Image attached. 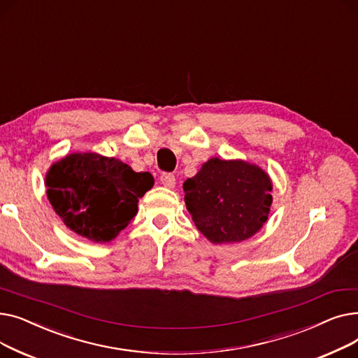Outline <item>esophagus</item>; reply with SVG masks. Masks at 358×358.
Instances as JSON below:
<instances>
[{"label": "esophagus", "instance_id": "1", "mask_svg": "<svg viewBox=\"0 0 358 358\" xmlns=\"http://www.w3.org/2000/svg\"><path fill=\"white\" fill-rule=\"evenodd\" d=\"M159 181L164 187H166V189H174V187H176V177L173 174H168V173L162 174Z\"/></svg>", "mask_w": 358, "mask_h": 358}]
</instances>
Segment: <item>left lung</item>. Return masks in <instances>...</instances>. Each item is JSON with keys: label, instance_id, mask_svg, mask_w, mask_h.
<instances>
[{"label": "left lung", "instance_id": "1", "mask_svg": "<svg viewBox=\"0 0 358 358\" xmlns=\"http://www.w3.org/2000/svg\"><path fill=\"white\" fill-rule=\"evenodd\" d=\"M182 190L197 229L216 245L254 236L273 203L270 176L243 159L210 158L184 181Z\"/></svg>", "mask_w": 358, "mask_h": 358}]
</instances>
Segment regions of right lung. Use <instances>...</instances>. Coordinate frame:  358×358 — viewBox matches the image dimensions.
Segmentation results:
<instances>
[{"mask_svg": "<svg viewBox=\"0 0 358 358\" xmlns=\"http://www.w3.org/2000/svg\"><path fill=\"white\" fill-rule=\"evenodd\" d=\"M46 196L65 227L92 242L115 239L138 213V201L154 187L149 173L120 159L73 152L50 165Z\"/></svg>", "mask_w": 358, "mask_h": 358, "instance_id": "1", "label": "right lung"}]
</instances>
